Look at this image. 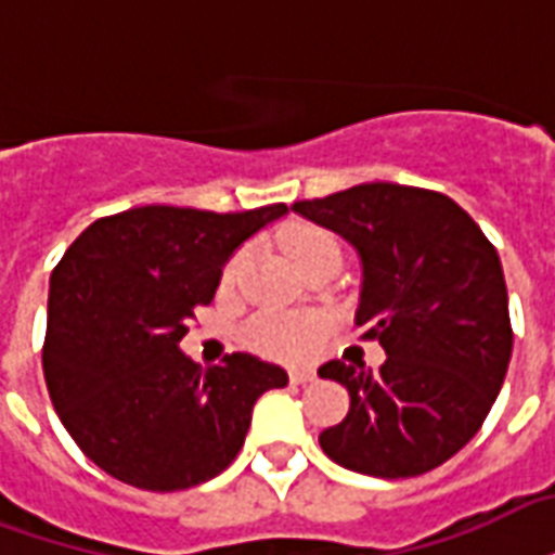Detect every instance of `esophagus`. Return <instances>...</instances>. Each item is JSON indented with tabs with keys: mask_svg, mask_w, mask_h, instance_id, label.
Masks as SVG:
<instances>
[{
	"mask_svg": "<svg viewBox=\"0 0 555 555\" xmlns=\"http://www.w3.org/2000/svg\"><path fill=\"white\" fill-rule=\"evenodd\" d=\"M317 378L314 370H291V384H311Z\"/></svg>",
	"mask_w": 555,
	"mask_h": 555,
	"instance_id": "obj_1",
	"label": "esophagus"
}]
</instances>
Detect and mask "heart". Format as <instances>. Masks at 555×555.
<instances>
[{"mask_svg": "<svg viewBox=\"0 0 555 555\" xmlns=\"http://www.w3.org/2000/svg\"><path fill=\"white\" fill-rule=\"evenodd\" d=\"M287 249L296 259V264H302L306 259L317 256V253H340L337 241L323 230H294L287 235ZM241 268V256L227 264L223 279H232ZM323 332V323L311 314H282V311H264L256 314L244 328V340H247L256 352L270 354V358H285V361H299L311 354L317 346V337Z\"/></svg>", "mask_w": 555, "mask_h": 555, "instance_id": "1", "label": "heart"}]
</instances>
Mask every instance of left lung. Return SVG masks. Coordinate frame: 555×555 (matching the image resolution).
Returning a JSON list of instances; mask_svg holds the SVG:
<instances>
[{
    "label": "left lung",
    "mask_w": 555,
    "mask_h": 555,
    "mask_svg": "<svg viewBox=\"0 0 555 555\" xmlns=\"http://www.w3.org/2000/svg\"><path fill=\"white\" fill-rule=\"evenodd\" d=\"M291 209L349 241L361 259L354 323L387 361H328L349 413L320 434L334 463L370 477H416L475 437L513 358L498 249L451 197L361 183Z\"/></svg>",
    "instance_id": "8db88e82"
}]
</instances>
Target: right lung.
Listing matches in <instances>:
<instances>
[{
  "instance_id": "right-lung-1",
  "label": "right lung",
  "mask_w": 555,
  "mask_h": 555,
  "mask_svg": "<svg viewBox=\"0 0 555 555\" xmlns=\"http://www.w3.org/2000/svg\"><path fill=\"white\" fill-rule=\"evenodd\" d=\"M287 215L137 206L99 218L49 285L42 372L63 428L121 483L177 492L238 456L253 404L287 372L247 352L201 370L180 352L232 253Z\"/></svg>"
}]
</instances>
